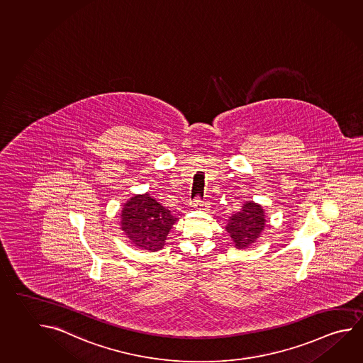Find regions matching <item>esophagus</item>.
<instances>
[{"instance_id":"34e87169","label":"esophagus","mask_w":363,"mask_h":363,"mask_svg":"<svg viewBox=\"0 0 363 363\" xmlns=\"http://www.w3.org/2000/svg\"><path fill=\"white\" fill-rule=\"evenodd\" d=\"M193 207L196 209H203V211H207V203L203 202L201 198H196L194 201H193Z\"/></svg>"}]
</instances>
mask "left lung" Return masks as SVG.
<instances>
[{
    "instance_id": "8db88e82",
    "label": "left lung",
    "mask_w": 363,
    "mask_h": 363,
    "mask_svg": "<svg viewBox=\"0 0 363 363\" xmlns=\"http://www.w3.org/2000/svg\"><path fill=\"white\" fill-rule=\"evenodd\" d=\"M264 211L257 203L247 202L241 211L230 217L226 225L231 239L238 249H244L255 242L264 230Z\"/></svg>"
}]
</instances>
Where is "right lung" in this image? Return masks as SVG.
I'll return each instance as SVG.
<instances>
[{
	"label": "right lung",
	"mask_w": 363,
	"mask_h": 363,
	"mask_svg": "<svg viewBox=\"0 0 363 363\" xmlns=\"http://www.w3.org/2000/svg\"><path fill=\"white\" fill-rule=\"evenodd\" d=\"M121 216L122 230L130 242L148 252H157L164 247L166 236L178 220L147 193L130 198L124 204Z\"/></svg>",
	"instance_id": "obj_1"
}]
</instances>
